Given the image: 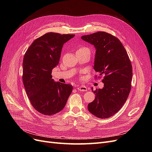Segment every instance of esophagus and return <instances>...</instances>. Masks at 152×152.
<instances>
[{"label":"esophagus","mask_w":152,"mask_h":152,"mask_svg":"<svg viewBox=\"0 0 152 152\" xmlns=\"http://www.w3.org/2000/svg\"><path fill=\"white\" fill-rule=\"evenodd\" d=\"M77 89L80 91H87V89L86 86H78L77 87Z\"/></svg>","instance_id":"obj_1"}]
</instances>
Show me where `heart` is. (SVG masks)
<instances>
[{"mask_svg": "<svg viewBox=\"0 0 152 152\" xmlns=\"http://www.w3.org/2000/svg\"><path fill=\"white\" fill-rule=\"evenodd\" d=\"M79 50H89V49L87 48H86V47H82V48H80Z\"/></svg>", "mask_w": 152, "mask_h": 152, "instance_id": "b5f03b06", "label": "heart"}]
</instances>
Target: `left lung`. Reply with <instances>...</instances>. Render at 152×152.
<instances>
[{
    "label": "left lung",
    "mask_w": 152,
    "mask_h": 152,
    "mask_svg": "<svg viewBox=\"0 0 152 152\" xmlns=\"http://www.w3.org/2000/svg\"><path fill=\"white\" fill-rule=\"evenodd\" d=\"M81 38L94 45L96 50L94 69L100 76H104V87L95 91L92 88L96 97L87 108L96 117L109 118L121 109L130 93L131 62L121 41L112 34L98 31Z\"/></svg>",
    "instance_id": "left-lung-1"
}]
</instances>
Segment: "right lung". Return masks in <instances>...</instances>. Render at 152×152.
I'll list each match as a JSON object with an SVG mask.
<instances>
[{
	"instance_id": "add662e5",
	"label": "right lung",
	"mask_w": 152,
	"mask_h": 152,
	"mask_svg": "<svg viewBox=\"0 0 152 152\" xmlns=\"http://www.w3.org/2000/svg\"><path fill=\"white\" fill-rule=\"evenodd\" d=\"M75 35L49 32L35 39L23 61V82L33 107L44 115L64 108L72 93L71 84L55 82L52 70L59 61L63 44Z\"/></svg>"
}]
</instances>
